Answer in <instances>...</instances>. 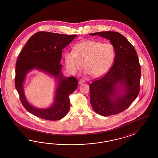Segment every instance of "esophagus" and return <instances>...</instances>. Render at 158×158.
Masks as SVG:
<instances>
[{
  "label": "esophagus",
  "mask_w": 158,
  "mask_h": 158,
  "mask_svg": "<svg viewBox=\"0 0 158 158\" xmlns=\"http://www.w3.org/2000/svg\"><path fill=\"white\" fill-rule=\"evenodd\" d=\"M85 83V81H83V80H80L79 81V85H82L83 83Z\"/></svg>",
  "instance_id": "obj_1"
}]
</instances>
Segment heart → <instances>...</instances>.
I'll return each mask as SVG.
<instances>
[{
	"instance_id": "heart-1",
	"label": "heart",
	"mask_w": 158,
	"mask_h": 158,
	"mask_svg": "<svg viewBox=\"0 0 158 158\" xmlns=\"http://www.w3.org/2000/svg\"><path fill=\"white\" fill-rule=\"evenodd\" d=\"M73 50L65 53L64 59L68 71L73 75L82 64L86 75L98 77L109 70L115 59V48L110 42L85 40L77 43Z\"/></svg>"
}]
</instances>
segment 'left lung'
Wrapping results in <instances>:
<instances>
[{
  "instance_id": "obj_1",
  "label": "left lung",
  "mask_w": 158,
  "mask_h": 158,
  "mask_svg": "<svg viewBox=\"0 0 158 158\" xmlns=\"http://www.w3.org/2000/svg\"><path fill=\"white\" fill-rule=\"evenodd\" d=\"M89 35L110 40L115 50L110 70L89 86L91 106L103 116L118 114L126 110L139 95L141 68L137 54L119 32L105 31Z\"/></svg>"
}]
</instances>
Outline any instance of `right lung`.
Returning <instances> with one entry per match:
<instances>
[{
    "label": "right lung",
    "instance_id": "add662e5",
    "mask_svg": "<svg viewBox=\"0 0 158 158\" xmlns=\"http://www.w3.org/2000/svg\"><path fill=\"white\" fill-rule=\"evenodd\" d=\"M77 35H68L48 32L34 34L25 44L16 62L15 86L24 108L32 114L49 120L61 119L70 107L69 96L77 89L75 77H65L62 72V49ZM36 69L53 77L56 88L52 104L48 108L39 109L31 105L24 94L23 84L28 73Z\"/></svg>",
    "mask_w": 158,
    "mask_h": 158
}]
</instances>
